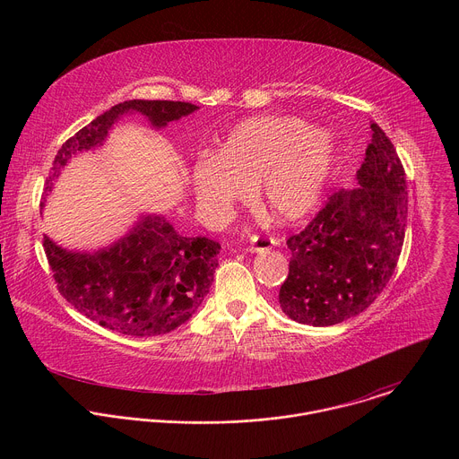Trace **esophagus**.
<instances>
[{"instance_id": "1", "label": "esophagus", "mask_w": 459, "mask_h": 459, "mask_svg": "<svg viewBox=\"0 0 459 459\" xmlns=\"http://www.w3.org/2000/svg\"><path fill=\"white\" fill-rule=\"evenodd\" d=\"M278 241L274 238H269V236H252L248 245H247V250L248 252H265V250H271L273 247H276Z\"/></svg>"}]
</instances>
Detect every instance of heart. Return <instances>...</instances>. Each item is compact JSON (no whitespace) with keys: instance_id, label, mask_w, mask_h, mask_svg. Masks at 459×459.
Masks as SVG:
<instances>
[{"instance_id":"obj_1","label":"heart","mask_w":459,"mask_h":459,"mask_svg":"<svg viewBox=\"0 0 459 459\" xmlns=\"http://www.w3.org/2000/svg\"><path fill=\"white\" fill-rule=\"evenodd\" d=\"M333 169L334 145L319 128L294 116H259L238 123L218 152L195 158L190 181L214 218L243 202L254 183L255 200L274 218L296 220L317 204Z\"/></svg>"}]
</instances>
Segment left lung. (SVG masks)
<instances>
[{
	"label": "left lung",
	"instance_id": "obj_1",
	"mask_svg": "<svg viewBox=\"0 0 459 459\" xmlns=\"http://www.w3.org/2000/svg\"><path fill=\"white\" fill-rule=\"evenodd\" d=\"M358 170L359 186L334 192L316 218L287 239L289 276L280 307L294 321L329 326L363 312L386 287L407 227V181L377 123Z\"/></svg>",
	"mask_w": 459,
	"mask_h": 459
}]
</instances>
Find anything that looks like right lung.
Masks as SVG:
<instances>
[{"label":"right lung","instance_id":"add662e5","mask_svg":"<svg viewBox=\"0 0 459 459\" xmlns=\"http://www.w3.org/2000/svg\"><path fill=\"white\" fill-rule=\"evenodd\" d=\"M185 101L128 100L114 105L57 151L47 190L76 154L105 143L125 114H142L154 128L198 110ZM57 290L89 319L126 336H160L188 321L214 281L221 245L181 236L160 214L142 216L133 229L94 252L69 250L43 236Z\"/></svg>","mask_w":459,"mask_h":459}]
</instances>
